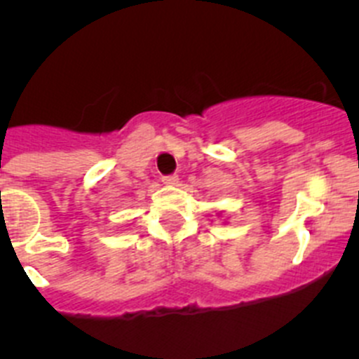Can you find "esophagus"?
Masks as SVG:
<instances>
[{
	"label": "esophagus",
	"mask_w": 359,
	"mask_h": 359,
	"mask_svg": "<svg viewBox=\"0 0 359 359\" xmlns=\"http://www.w3.org/2000/svg\"><path fill=\"white\" fill-rule=\"evenodd\" d=\"M163 182L164 184H170V186H173V184L179 182V177H177V175H164L163 177Z\"/></svg>",
	"instance_id": "esophagus-1"
}]
</instances>
